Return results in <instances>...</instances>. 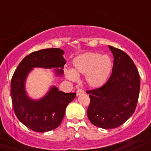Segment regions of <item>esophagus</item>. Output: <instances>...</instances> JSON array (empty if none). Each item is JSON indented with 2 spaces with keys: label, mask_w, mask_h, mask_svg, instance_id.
<instances>
[{
  "label": "esophagus",
  "mask_w": 151,
  "mask_h": 151,
  "mask_svg": "<svg viewBox=\"0 0 151 151\" xmlns=\"http://www.w3.org/2000/svg\"><path fill=\"white\" fill-rule=\"evenodd\" d=\"M83 93H84V91H83V89H81V88H78V89L76 91V94H77V96L83 94Z\"/></svg>",
  "instance_id": "1"
}]
</instances>
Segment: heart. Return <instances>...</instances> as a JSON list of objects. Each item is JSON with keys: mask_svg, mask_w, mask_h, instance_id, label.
Returning a JSON list of instances; mask_svg holds the SVG:
<instances>
[{"mask_svg": "<svg viewBox=\"0 0 151 151\" xmlns=\"http://www.w3.org/2000/svg\"><path fill=\"white\" fill-rule=\"evenodd\" d=\"M73 70H68L65 76L69 80L76 81L78 76L85 75L90 86L99 88L109 78L113 70V63L108 55L97 52H86L76 57L73 61Z\"/></svg>", "mask_w": 151, "mask_h": 151, "instance_id": "b5f03b06", "label": "heart"}]
</instances>
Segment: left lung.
<instances>
[{
    "label": "left lung",
    "instance_id": "left-lung-1",
    "mask_svg": "<svg viewBox=\"0 0 151 151\" xmlns=\"http://www.w3.org/2000/svg\"><path fill=\"white\" fill-rule=\"evenodd\" d=\"M109 49L114 58L111 76L102 86L86 91L90 97L88 119L96 127L108 129L120 127L131 117L140 87L139 73L129 56L111 46Z\"/></svg>",
    "mask_w": 151,
    "mask_h": 151
}]
</instances>
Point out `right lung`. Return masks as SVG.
Wrapping results in <instances>:
<instances>
[{
  "label": "right lung",
  "instance_id": "add662e5",
  "mask_svg": "<svg viewBox=\"0 0 151 151\" xmlns=\"http://www.w3.org/2000/svg\"><path fill=\"white\" fill-rule=\"evenodd\" d=\"M64 51L57 48L41 49L26 56L18 65L11 81V96L14 111L17 119L27 128L38 132H46L57 128L65 116L68 104L76 93H65L52 86L47 94L38 100L30 99L24 83L33 68H56L57 76L63 75L66 60Z\"/></svg>",
  "mask_w": 151,
  "mask_h": 151
}]
</instances>
